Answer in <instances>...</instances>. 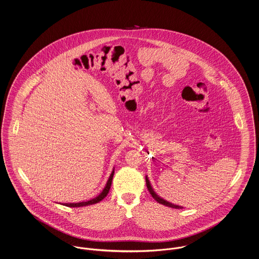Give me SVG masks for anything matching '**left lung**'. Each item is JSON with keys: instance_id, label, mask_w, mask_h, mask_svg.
Listing matches in <instances>:
<instances>
[{"instance_id": "obj_1", "label": "left lung", "mask_w": 259, "mask_h": 259, "mask_svg": "<svg viewBox=\"0 0 259 259\" xmlns=\"http://www.w3.org/2000/svg\"><path fill=\"white\" fill-rule=\"evenodd\" d=\"M146 186H147V188H148L150 194L152 195V197H153L158 203L163 204V205H166V206H169V207H174V208H182L180 205H176V204H171V203H169V202L163 200V198L159 197V196L155 193L154 189L152 188V186H151V184H150L149 179H148V177H146Z\"/></svg>"}]
</instances>
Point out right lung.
Returning a JSON list of instances; mask_svg holds the SVG:
<instances>
[{
    "label": "right lung",
    "mask_w": 259,
    "mask_h": 259,
    "mask_svg": "<svg viewBox=\"0 0 259 259\" xmlns=\"http://www.w3.org/2000/svg\"><path fill=\"white\" fill-rule=\"evenodd\" d=\"M113 177H114V169H113L112 174L110 175L109 178H108V181H107V183H106V185H105L104 189H103L102 192H101L97 197H96V198H94V199H92V200H90V201H87V202H81V203H70V204H63V205H66V206H69V207H80V206H85V205H90V204H96V203H98V202L102 201V200L107 196V194L109 193L110 188H111V184H112V179H113Z\"/></svg>",
    "instance_id": "1"
}]
</instances>
